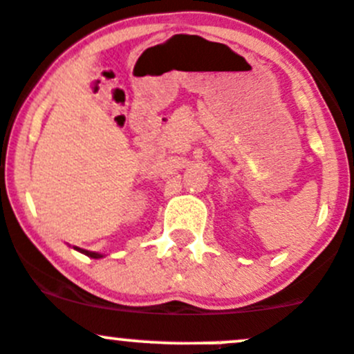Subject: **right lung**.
<instances>
[{
  "label": "right lung",
  "mask_w": 354,
  "mask_h": 354,
  "mask_svg": "<svg viewBox=\"0 0 354 354\" xmlns=\"http://www.w3.org/2000/svg\"><path fill=\"white\" fill-rule=\"evenodd\" d=\"M77 252L81 254H86L88 257H93V259H100V257H104V254H98V252H90V250H84V248H79V247H74Z\"/></svg>",
  "instance_id": "right-lung-1"
}]
</instances>
